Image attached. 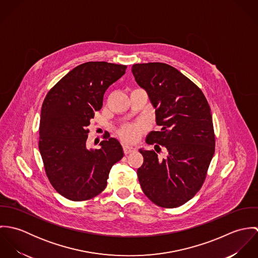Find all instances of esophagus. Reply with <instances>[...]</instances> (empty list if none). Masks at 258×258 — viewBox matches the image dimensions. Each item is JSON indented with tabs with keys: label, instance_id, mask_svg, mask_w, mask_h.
<instances>
[{
	"label": "esophagus",
	"instance_id": "34e87169",
	"mask_svg": "<svg viewBox=\"0 0 258 258\" xmlns=\"http://www.w3.org/2000/svg\"><path fill=\"white\" fill-rule=\"evenodd\" d=\"M123 151H124V154H125V155H128V154L134 152L135 149L130 147V146H128V145H125V146H123Z\"/></svg>",
	"mask_w": 258,
	"mask_h": 258
}]
</instances>
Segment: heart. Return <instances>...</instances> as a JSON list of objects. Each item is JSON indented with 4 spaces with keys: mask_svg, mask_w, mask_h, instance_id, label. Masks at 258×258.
<instances>
[{
    "mask_svg": "<svg viewBox=\"0 0 258 258\" xmlns=\"http://www.w3.org/2000/svg\"><path fill=\"white\" fill-rule=\"evenodd\" d=\"M147 128L146 122L126 123L118 131L120 138L128 143H136L142 137L145 129Z\"/></svg>",
    "mask_w": 258,
    "mask_h": 258,
    "instance_id": "heart-1",
    "label": "heart"
}]
</instances>
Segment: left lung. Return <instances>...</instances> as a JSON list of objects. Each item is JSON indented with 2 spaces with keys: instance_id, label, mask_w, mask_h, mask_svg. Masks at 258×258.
<instances>
[{
  "instance_id": "8db88e82",
  "label": "left lung",
  "mask_w": 258,
  "mask_h": 258,
  "mask_svg": "<svg viewBox=\"0 0 258 258\" xmlns=\"http://www.w3.org/2000/svg\"><path fill=\"white\" fill-rule=\"evenodd\" d=\"M132 73L147 91L161 127L147 138L156 151L140 150L144 162L137 171L139 183L156 206L179 208L202 188L215 154L211 107L201 88L167 63H136ZM161 147L166 158L156 154Z\"/></svg>"
}]
</instances>
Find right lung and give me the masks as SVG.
Returning a JSON list of instances; mask_svg holds the SVG:
<instances>
[{
    "label": "right lung",
    "mask_w": 258,
    "mask_h": 258,
    "mask_svg": "<svg viewBox=\"0 0 258 258\" xmlns=\"http://www.w3.org/2000/svg\"><path fill=\"white\" fill-rule=\"evenodd\" d=\"M127 67L88 61L64 75L47 92L40 112L38 149L54 189L74 202L89 201L107 185L109 172L123 156L118 140L103 135L101 148L88 150V125L102 107L103 95Z\"/></svg>",
    "instance_id": "add662e5"
}]
</instances>
